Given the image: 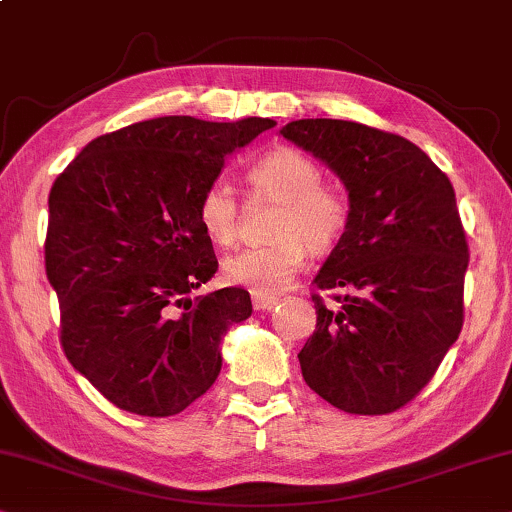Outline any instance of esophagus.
<instances>
[{"instance_id": "obj_1", "label": "esophagus", "mask_w": 512, "mask_h": 512, "mask_svg": "<svg viewBox=\"0 0 512 512\" xmlns=\"http://www.w3.org/2000/svg\"><path fill=\"white\" fill-rule=\"evenodd\" d=\"M276 304H278L276 295H255V292H252V306H255L257 311H269L274 309Z\"/></svg>"}]
</instances>
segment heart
Returning <instances> with one entry per match:
<instances>
[{
    "label": "heart",
    "mask_w": 512,
    "mask_h": 512,
    "mask_svg": "<svg viewBox=\"0 0 512 512\" xmlns=\"http://www.w3.org/2000/svg\"><path fill=\"white\" fill-rule=\"evenodd\" d=\"M250 192L278 201L271 220V241L262 248L238 250L222 262V276L255 295L285 290L306 262V252L335 250L351 222V203L342 189L323 180L311 156L292 147H276L248 168ZM236 194L224 182H210L196 203V222L210 243L229 248L238 238Z\"/></svg>",
    "instance_id": "heart-1"
}]
</instances>
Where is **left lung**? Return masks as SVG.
<instances>
[{
  "label": "left lung",
  "instance_id": "obj_1",
  "mask_svg": "<svg viewBox=\"0 0 512 512\" xmlns=\"http://www.w3.org/2000/svg\"><path fill=\"white\" fill-rule=\"evenodd\" d=\"M281 135L335 170L351 203L313 281L337 304L311 295L302 377L337 410L391 414L433 379L463 327L468 241L454 187L414 142L356 121L299 119Z\"/></svg>",
  "mask_w": 512,
  "mask_h": 512
}]
</instances>
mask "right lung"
I'll use <instances>...</instances> for the list:
<instances>
[{"label": "right lung", "instance_id": "1", "mask_svg": "<svg viewBox=\"0 0 512 512\" xmlns=\"http://www.w3.org/2000/svg\"><path fill=\"white\" fill-rule=\"evenodd\" d=\"M274 126L140 121L88 142L53 182L44 260L60 344L119 410L173 417L215 384L224 332L252 304L243 288L189 297L217 271L196 203L227 154Z\"/></svg>", "mask_w": 512, "mask_h": 512}]
</instances>
